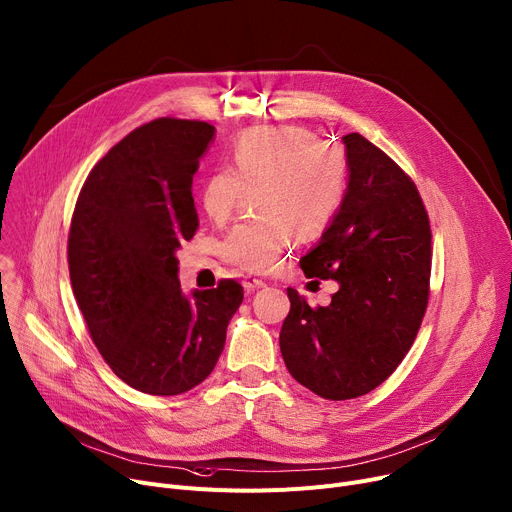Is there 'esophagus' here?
<instances>
[{
  "label": "esophagus",
  "mask_w": 512,
  "mask_h": 512,
  "mask_svg": "<svg viewBox=\"0 0 512 512\" xmlns=\"http://www.w3.org/2000/svg\"><path fill=\"white\" fill-rule=\"evenodd\" d=\"M243 286H245V290H257V288H263L265 286V280L263 278H257V276H245L243 278Z\"/></svg>",
  "instance_id": "1"
}]
</instances>
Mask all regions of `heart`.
Masks as SVG:
<instances>
[{
	"label": "heart",
	"instance_id": "b5f03b06",
	"mask_svg": "<svg viewBox=\"0 0 512 512\" xmlns=\"http://www.w3.org/2000/svg\"><path fill=\"white\" fill-rule=\"evenodd\" d=\"M344 150L317 142L298 127L251 129L230 150L228 170H218L201 189L206 214L226 220L243 191H253L257 218L236 224L220 245L222 257L249 271L274 265L294 241L319 234L346 193Z\"/></svg>",
	"mask_w": 512,
	"mask_h": 512
}]
</instances>
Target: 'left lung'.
Wrapping results in <instances>:
<instances>
[{"label":"left lung","instance_id":"obj_1","mask_svg":"<svg viewBox=\"0 0 512 512\" xmlns=\"http://www.w3.org/2000/svg\"><path fill=\"white\" fill-rule=\"evenodd\" d=\"M348 189L321 241L300 259L306 278L335 280L329 306L288 288L280 350L292 377L342 401L377 389L410 352L430 294V222L403 170L360 133L344 135Z\"/></svg>","mask_w":512,"mask_h":512}]
</instances>
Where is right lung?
<instances>
[{
  "instance_id": "right-lung-1",
  "label": "right lung",
  "mask_w": 512,
  "mask_h": 512,
  "mask_svg": "<svg viewBox=\"0 0 512 512\" xmlns=\"http://www.w3.org/2000/svg\"><path fill=\"white\" fill-rule=\"evenodd\" d=\"M214 125L154 119L102 156L78 195L70 280L100 356L129 387L179 395L210 377L243 286L181 292L177 249L199 220L191 195Z\"/></svg>"
}]
</instances>
